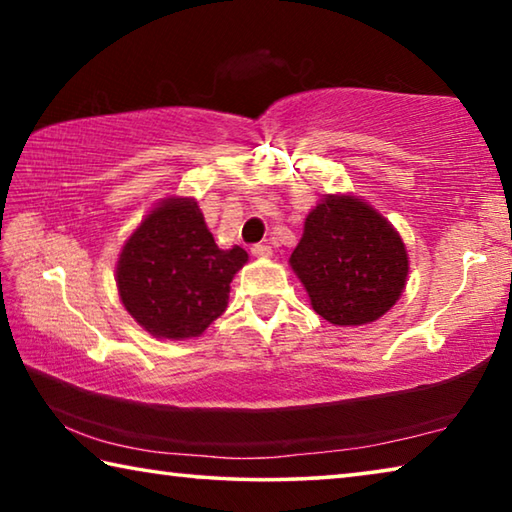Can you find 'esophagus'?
Returning a JSON list of instances; mask_svg holds the SVG:
<instances>
[{"label":"esophagus","instance_id":"esophagus-1","mask_svg":"<svg viewBox=\"0 0 512 512\" xmlns=\"http://www.w3.org/2000/svg\"><path fill=\"white\" fill-rule=\"evenodd\" d=\"M250 253H253L255 257H271V246H266V244H255L253 248H250Z\"/></svg>","mask_w":512,"mask_h":512}]
</instances>
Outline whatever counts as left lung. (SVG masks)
<instances>
[{"mask_svg": "<svg viewBox=\"0 0 512 512\" xmlns=\"http://www.w3.org/2000/svg\"><path fill=\"white\" fill-rule=\"evenodd\" d=\"M291 268L311 307L334 325H366L402 296L409 257L384 216L354 196H327L311 210Z\"/></svg>", "mask_w": 512, "mask_h": 512, "instance_id": "8db88e82", "label": "left lung"}]
</instances>
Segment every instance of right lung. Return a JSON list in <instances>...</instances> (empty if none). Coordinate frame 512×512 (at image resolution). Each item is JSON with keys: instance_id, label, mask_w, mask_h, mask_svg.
<instances>
[{"instance_id": "right-lung-1", "label": "right lung", "mask_w": 512, "mask_h": 512, "mask_svg": "<svg viewBox=\"0 0 512 512\" xmlns=\"http://www.w3.org/2000/svg\"><path fill=\"white\" fill-rule=\"evenodd\" d=\"M248 262L221 250L192 198H169L126 241L117 264L124 307L158 339H189L228 307L230 282Z\"/></svg>"}]
</instances>
